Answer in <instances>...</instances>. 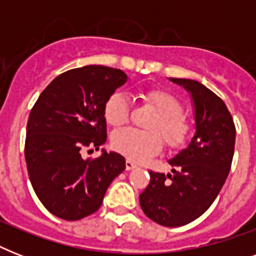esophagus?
<instances>
[{"instance_id": "obj_1", "label": "esophagus", "mask_w": 256, "mask_h": 256, "mask_svg": "<svg viewBox=\"0 0 256 256\" xmlns=\"http://www.w3.org/2000/svg\"><path fill=\"white\" fill-rule=\"evenodd\" d=\"M136 168V162H132V160H126V170H132V168Z\"/></svg>"}]
</instances>
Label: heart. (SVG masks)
Masks as SVG:
<instances>
[{"mask_svg": "<svg viewBox=\"0 0 256 256\" xmlns=\"http://www.w3.org/2000/svg\"><path fill=\"white\" fill-rule=\"evenodd\" d=\"M140 100L156 112L146 128L150 132L126 128L112 136V148L128 160L142 162L156 156L162 148V140L168 148H178L186 144L191 124L183 114V104L175 96L164 88L142 92ZM130 100L120 92H112L104 106V118L112 128H122L130 120Z\"/></svg>", "mask_w": 256, "mask_h": 256, "instance_id": "1", "label": "heart"}]
</instances>
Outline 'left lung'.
I'll list each match as a JSON object with an SVG mask.
<instances>
[{"mask_svg": "<svg viewBox=\"0 0 256 256\" xmlns=\"http://www.w3.org/2000/svg\"><path fill=\"white\" fill-rule=\"evenodd\" d=\"M191 92L196 132L188 148L168 160L172 175L150 172L140 208L160 226H184L199 218L219 194L231 168L235 124L220 98L200 82L171 78Z\"/></svg>", "mask_w": 256, "mask_h": 256, "instance_id": "8db88e82", "label": "left lung"}]
</instances>
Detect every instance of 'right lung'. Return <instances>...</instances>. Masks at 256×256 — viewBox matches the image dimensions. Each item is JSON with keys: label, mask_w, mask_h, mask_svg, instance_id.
Segmentation results:
<instances>
[{"label": "right lung", "mask_w": 256, "mask_h": 256, "mask_svg": "<svg viewBox=\"0 0 256 256\" xmlns=\"http://www.w3.org/2000/svg\"><path fill=\"white\" fill-rule=\"evenodd\" d=\"M128 81L120 69L88 65L68 70L38 96L26 126L30 182L46 210L65 220L96 212L104 192L126 168L118 152L85 160L106 142L104 102Z\"/></svg>", "instance_id": "add662e5"}]
</instances>
